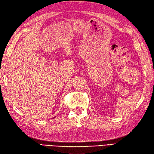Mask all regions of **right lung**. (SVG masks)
<instances>
[{
  "instance_id": "1",
  "label": "right lung",
  "mask_w": 154,
  "mask_h": 154,
  "mask_svg": "<svg viewBox=\"0 0 154 154\" xmlns=\"http://www.w3.org/2000/svg\"><path fill=\"white\" fill-rule=\"evenodd\" d=\"M55 118V117H54V118Z\"/></svg>"
}]
</instances>
